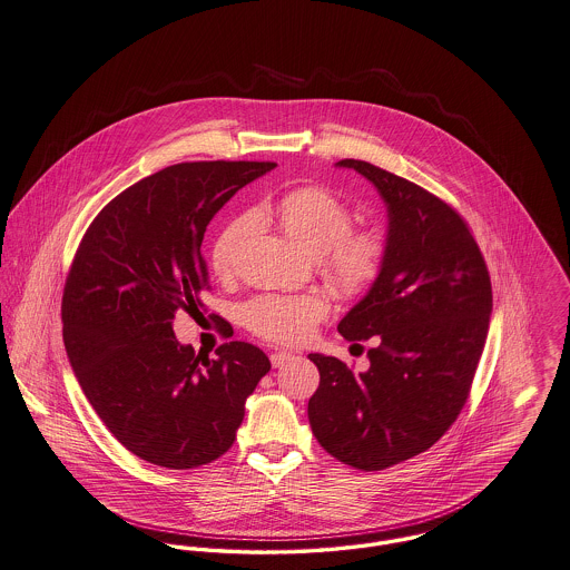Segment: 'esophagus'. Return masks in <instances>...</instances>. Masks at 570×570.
Returning <instances> with one entry per match:
<instances>
[{
	"instance_id": "esophagus-1",
	"label": "esophagus",
	"mask_w": 570,
	"mask_h": 570,
	"mask_svg": "<svg viewBox=\"0 0 570 570\" xmlns=\"http://www.w3.org/2000/svg\"><path fill=\"white\" fill-rule=\"evenodd\" d=\"M294 360V355L292 353H287V351H278V353H272L269 355V362L274 367H283L285 363H289Z\"/></svg>"
}]
</instances>
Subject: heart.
<instances>
[{"label": "heart", "instance_id": "heart-1", "mask_svg": "<svg viewBox=\"0 0 570 570\" xmlns=\"http://www.w3.org/2000/svg\"><path fill=\"white\" fill-rule=\"evenodd\" d=\"M261 217L315 255L322 278L342 298H360L381 278L390 242L379 226L351 228L353 207L326 187L307 185L283 194L259 208ZM253 233V215L230 219L213 242L210 269L219 281L235 274L239 246ZM326 292L303 294H261L242 307L244 326L269 344L296 346L309 340L315 326L328 315Z\"/></svg>", "mask_w": 570, "mask_h": 570}]
</instances>
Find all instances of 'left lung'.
Returning a JSON list of instances; mask_svg holds the SVG:
<instances>
[{"instance_id": "1", "label": "left lung", "mask_w": 570, "mask_h": 570, "mask_svg": "<svg viewBox=\"0 0 570 570\" xmlns=\"http://www.w3.org/2000/svg\"><path fill=\"white\" fill-rule=\"evenodd\" d=\"M365 176L387 203L390 253L381 278L340 322L367 342L370 367L311 353L320 385L309 424L320 446L357 470H385L431 449L462 414L483 353L492 283L466 219L424 187L372 163Z\"/></svg>"}]
</instances>
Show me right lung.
I'll use <instances>...</instances> for the list:
<instances>
[{
  "label": "right lung",
  "instance_id": "add662e5",
  "mask_svg": "<svg viewBox=\"0 0 570 570\" xmlns=\"http://www.w3.org/2000/svg\"><path fill=\"white\" fill-rule=\"evenodd\" d=\"M272 160L169 165L115 196L89 224L62 292V340L106 429L137 458L205 466L235 442L265 353L228 342L208 360L180 346L176 311L203 309L208 222Z\"/></svg>",
  "mask_w": 570,
  "mask_h": 570
}]
</instances>
